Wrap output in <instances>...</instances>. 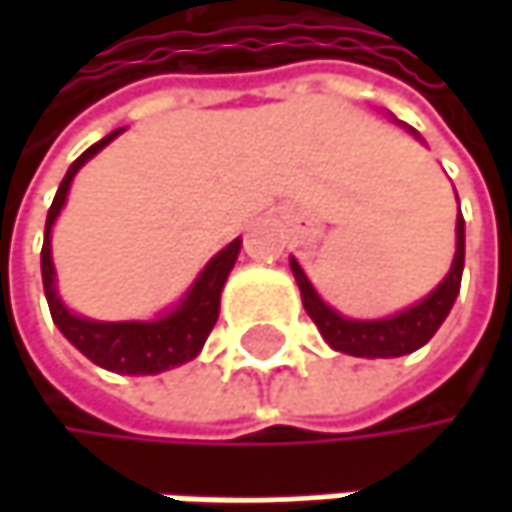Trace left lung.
Listing matches in <instances>:
<instances>
[{"label":"left lung","mask_w":512,"mask_h":512,"mask_svg":"<svg viewBox=\"0 0 512 512\" xmlns=\"http://www.w3.org/2000/svg\"><path fill=\"white\" fill-rule=\"evenodd\" d=\"M462 263H465V222H462L460 213V219H457V255H454V266L445 275V281L424 302H418L415 308L400 311L388 320H347V317H341L314 293L308 275L302 272V266L296 260H290V269L296 275L302 305H305L308 317L317 323L320 335L329 341V347L358 358H394L415 353L418 347H424L436 335V329L445 323V317L451 314L454 299L460 293Z\"/></svg>","instance_id":"obj_1"}]
</instances>
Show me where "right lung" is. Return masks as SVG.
<instances>
[{"label":"right lung","mask_w":512,"mask_h":512,"mask_svg":"<svg viewBox=\"0 0 512 512\" xmlns=\"http://www.w3.org/2000/svg\"><path fill=\"white\" fill-rule=\"evenodd\" d=\"M121 130L109 133L106 139H100L97 145H91L85 154L79 156L55 198H52L50 213H47V234H44V249H41V275H44V293L50 302V314L55 320V326L61 329V335L82 353L88 356L94 364L115 370V373H130V376H148V373H159L168 367H177L189 358H195L201 353L207 335L216 326L219 317V296L225 287L228 272L234 269V260L240 255V240H234L231 246H225L219 255L207 263V269L201 272V278L195 281V287L189 290V296L180 302L177 311H171L168 317L154 320V323H94V320H82L76 314H70L58 293H55V269H52V252H50V228L55 222V216L64 207L67 189L73 174L97 154L100 148H106Z\"/></svg>","instance_id":"1"}]
</instances>
